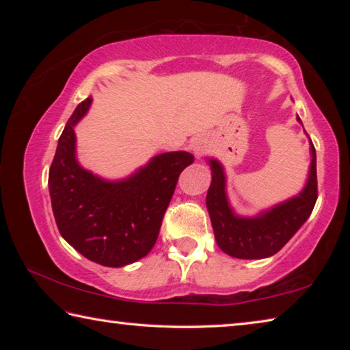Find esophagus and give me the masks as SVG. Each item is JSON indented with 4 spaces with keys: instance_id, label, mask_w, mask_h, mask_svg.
I'll return each instance as SVG.
<instances>
[{
    "instance_id": "obj_1",
    "label": "esophagus",
    "mask_w": 350,
    "mask_h": 350,
    "mask_svg": "<svg viewBox=\"0 0 350 350\" xmlns=\"http://www.w3.org/2000/svg\"><path fill=\"white\" fill-rule=\"evenodd\" d=\"M208 140L206 139H204V137H199V139H196L193 142V152H194V156H196L198 159L199 157H202L204 154L208 151Z\"/></svg>"
}]
</instances>
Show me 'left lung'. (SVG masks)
<instances>
[{
    "mask_svg": "<svg viewBox=\"0 0 350 350\" xmlns=\"http://www.w3.org/2000/svg\"><path fill=\"white\" fill-rule=\"evenodd\" d=\"M301 125L299 117H296ZM310 140V139H309ZM310 168L304 188L296 196L256 216L236 215L227 196V176L217 159H208L211 185L206 210L219 248L238 259H262L281 250L309 219L318 198L317 152L310 140Z\"/></svg>",
    "mask_w": 350,
    "mask_h": 350,
    "instance_id": "1",
    "label": "left lung"
}]
</instances>
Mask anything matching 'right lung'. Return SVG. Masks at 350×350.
Masks as SVG:
<instances>
[{
	"label": "right lung",
	"mask_w": 350,
	"mask_h": 350,
	"mask_svg": "<svg viewBox=\"0 0 350 350\" xmlns=\"http://www.w3.org/2000/svg\"><path fill=\"white\" fill-rule=\"evenodd\" d=\"M91 103L88 97L77 106L58 139L49 170L52 211L77 252L105 267H123L151 252L179 174L194 157L187 151L157 154L120 180L94 174L77 161L75 137Z\"/></svg>",
	"instance_id": "1"
}]
</instances>
